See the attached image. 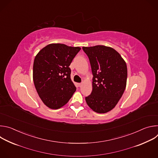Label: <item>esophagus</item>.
<instances>
[{"label":"esophagus","mask_w":158,"mask_h":158,"mask_svg":"<svg viewBox=\"0 0 158 158\" xmlns=\"http://www.w3.org/2000/svg\"><path fill=\"white\" fill-rule=\"evenodd\" d=\"M77 85H78L79 87H81V86L82 85V83H78V84H77Z\"/></svg>","instance_id":"34e87169"}]
</instances>
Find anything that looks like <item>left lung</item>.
Masks as SVG:
<instances>
[{
	"label": "left lung",
	"instance_id": "1",
	"mask_svg": "<svg viewBox=\"0 0 158 158\" xmlns=\"http://www.w3.org/2000/svg\"><path fill=\"white\" fill-rule=\"evenodd\" d=\"M91 66L93 91L85 97L87 105L98 113L113 109L126 86L127 70L124 60L114 49L105 46L83 47Z\"/></svg>",
	"mask_w": 158,
	"mask_h": 158
}]
</instances>
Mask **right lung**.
<instances>
[{"label":"right lung","mask_w":158,"mask_h":158,"mask_svg":"<svg viewBox=\"0 0 158 158\" xmlns=\"http://www.w3.org/2000/svg\"><path fill=\"white\" fill-rule=\"evenodd\" d=\"M81 50L63 44H51L36 55L33 81L36 91L48 107L57 109L66 104L76 87L71 79V63Z\"/></svg>","instance_id":"right-lung-1"}]
</instances>
